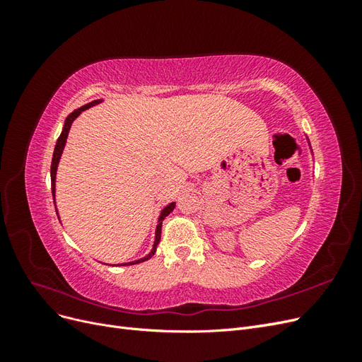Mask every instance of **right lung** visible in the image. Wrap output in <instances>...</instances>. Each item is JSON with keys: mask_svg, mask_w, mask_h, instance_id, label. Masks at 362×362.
Instances as JSON below:
<instances>
[{"mask_svg": "<svg viewBox=\"0 0 362 362\" xmlns=\"http://www.w3.org/2000/svg\"><path fill=\"white\" fill-rule=\"evenodd\" d=\"M98 103H101V100L92 101V103L86 104V105H83V107H80V108H76V110H74V112L66 117V120H64V127H63V131H62L60 137L57 139V144H56V148H54V154H52V161H51V190H52V198H54V199H56V173H57V166H59V161H60V157H62L63 148H64V145H66V139H68V134H69L71 125H72L74 120L80 116L81 112L87 110V108L95 105V104H98ZM54 204H56V201H54ZM173 208H175V202H172V204H169L168 206L163 208V211H161V214H160V217H158V225H157V229H156V242H154V246H152V250L149 252V254H148L146 257H144V258H140V259L131 261V262H124V264H117V266L139 264V262H144V261L149 259L152 255L156 254L157 245L160 243V237H161V223H163V221H164V217L169 216V214L172 213Z\"/></svg>", "mask_w": 362, "mask_h": 362, "instance_id": "1", "label": "right lung"}]
</instances>
